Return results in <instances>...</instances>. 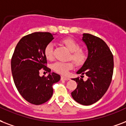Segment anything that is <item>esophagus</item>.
<instances>
[{
  "mask_svg": "<svg viewBox=\"0 0 126 126\" xmlns=\"http://www.w3.org/2000/svg\"><path fill=\"white\" fill-rule=\"evenodd\" d=\"M61 79H62V80L67 81V80H69L70 78H69L68 77H66V76H61Z\"/></svg>",
  "mask_w": 126,
  "mask_h": 126,
  "instance_id": "esophagus-1",
  "label": "esophagus"
}]
</instances>
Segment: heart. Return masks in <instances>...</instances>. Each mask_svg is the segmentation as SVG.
<instances>
[{"label":"heart","mask_w":126,"mask_h":126,"mask_svg":"<svg viewBox=\"0 0 126 126\" xmlns=\"http://www.w3.org/2000/svg\"><path fill=\"white\" fill-rule=\"evenodd\" d=\"M62 43L67 47L71 52L69 59L72 60L77 66H81L87 60V54L83 49L80 48V45L72 38H64L61 40ZM54 45L52 42L47 44L44 49V53L48 60H52L54 58ZM74 67V63L69 62H57L53 65V70L57 73L67 74L68 71Z\"/></svg>","instance_id":"b5f03b06"}]
</instances>
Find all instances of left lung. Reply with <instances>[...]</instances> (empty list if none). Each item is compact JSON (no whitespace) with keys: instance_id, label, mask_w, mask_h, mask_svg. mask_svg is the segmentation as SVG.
Returning a JSON list of instances; mask_svg holds the SVG:
<instances>
[{"instance_id":"8db88e82","label":"left lung","mask_w":126,"mask_h":126,"mask_svg":"<svg viewBox=\"0 0 126 126\" xmlns=\"http://www.w3.org/2000/svg\"><path fill=\"white\" fill-rule=\"evenodd\" d=\"M88 49V57L77 74L86 75L88 79H72L77 87L72 92L76 102L91 105L103 97L108 90L112 78L114 58L110 50L103 39L89 33L83 34V39Z\"/></svg>"}]
</instances>
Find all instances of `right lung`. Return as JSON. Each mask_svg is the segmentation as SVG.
I'll return each instance as SVG.
<instances>
[{"label":"right lung","instance_id":"right-lung-1","mask_svg":"<svg viewBox=\"0 0 126 126\" xmlns=\"http://www.w3.org/2000/svg\"><path fill=\"white\" fill-rule=\"evenodd\" d=\"M54 39L48 32H35L24 36L16 47L11 60L14 82L23 98L33 105L46 103L53 94L52 85L60 79V75L50 73L40 77L41 69L50 72L44 49Z\"/></svg>","mask_w":126,"mask_h":126}]
</instances>
